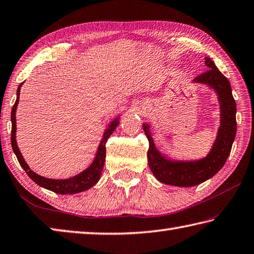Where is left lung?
Segmentation results:
<instances>
[{"mask_svg":"<svg viewBox=\"0 0 254 254\" xmlns=\"http://www.w3.org/2000/svg\"><path fill=\"white\" fill-rule=\"evenodd\" d=\"M205 65L209 70L194 77L193 82L204 83L213 87L221 104V126L214 145L206 158L191 162H178L165 159L156 150L149 126L143 124V130L149 140L147 160L151 171L160 182L170 186L193 187L213 177L227 161L237 134V104L232 95L231 84L210 58H205Z\"/></svg>","mask_w":254,"mask_h":254,"instance_id":"obj_1","label":"left lung"}]
</instances>
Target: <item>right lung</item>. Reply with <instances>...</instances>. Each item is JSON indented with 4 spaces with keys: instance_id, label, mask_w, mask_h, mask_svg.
I'll return each instance as SVG.
<instances>
[{
    "instance_id": "add662e5",
    "label": "right lung",
    "mask_w": 254,
    "mask_h": 254,
    "mask_svg": "<svg viewBox=\"0 0 254 254\" xmlns=\"http://www.w3.org/2000/svg\"><path fill=\"white\" fill-rule=\"evenodd\" d=\"M21 85H18L17 92H16V101L14 105L12 108L11 112V121H12V131H11V143H12V149L14 151V153L17 158L18 163L21 164V167L24 169L26 174L33 180V181L38 184V186L42 187L44 189H48L50 191H53L55 193H59V194H75V193H79L82 191H85L87 189H90L94 186V184L99 181L101 177V172L103 170V165L105 162V143H107L110 135L114 132L115 127L119 126V119H115L114 121L111 122L109 127L105 130L103 134V139L101 141L98 153H96L95 159L89 168H87L85 171L81 172L80 174L75 175V177L70 178L67 180H53V179H47L41 177V175L34 173L32 170L29 168V165L23 159L20 150H18L16 140H15V132H16V120H15V111L16 107L18 104V99H20V90Z\"/></svg>"
}]
</instances>
